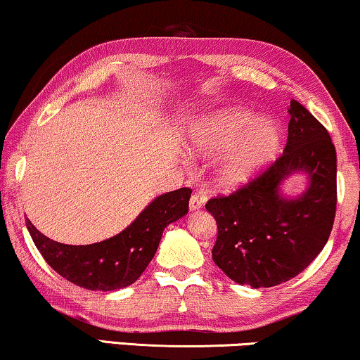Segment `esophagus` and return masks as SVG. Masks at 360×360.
<instances>
[{
    "instance_id": "34e87169",
    "label": "esophagus",
    "mask_w": 360,
    "mask_h": 360,
    "mask_svg": "<svg viewBox=\"0 0 360 360\" xmlns=\"http://www.w3.org/2000/svg\"><path fill=\"white\" fill-rule=\"evenodd\" d=\"M203 205H205V196H203V195L195 193V195L190 198V211L200 210Z\"/></svg>"
}]
</instances>
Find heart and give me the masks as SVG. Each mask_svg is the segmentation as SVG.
Wrapping results in <instances>:
<instances>
[{"label":"heart","mask_w":360,"mask_h":360,"mask_svg":"<svg viewBox=\"0 0 360 360\" xmlns=\"http://www.w3.org/2000/svg\"><path fill=\"white\" fill-rule=\"evenodd\" d=\"M282 132L272 117L248 108H223L200 117L186 136V149L198 157L221 154L214 167L216 184L238 188L274 160Z\"/></svg>","instance_id":"obj_1"}]
</instances>
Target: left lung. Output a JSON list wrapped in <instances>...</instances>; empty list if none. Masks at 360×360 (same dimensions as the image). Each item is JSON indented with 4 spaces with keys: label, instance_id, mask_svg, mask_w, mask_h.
<instances>
[{
    "label": "left lung",
    "instance_id": "8db88e82",
    "mask_svg": "<svg viewBox=\"0 0 360 360\" xmlns=\"http://www.w3.org/2000/svg\"><path fill=\"white\" fill-rule=\"evenodd\" d=\"M283 155L229 196L206 203L218 224L213 260L231 280L269 288L297 277L326 245L336 214V149L324 126L292 100ZM307 176V188L287 197L290 176Z\"/></svg>",
    "mask_w": 360,
    "mask_h": 360
}]
</instances>
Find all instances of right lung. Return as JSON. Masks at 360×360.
Returning a JSON list of instances; mask_svg holds the SVG:
<instances>
[{
    "label": "right lung",
    "mask_w": 360,
    "mask_h": 360,
    "mask_svg": "<svg viewBox=\"0 0 360 360\" xmlns=\"http://www.w3.org/2000/svg\"><path fill=\"white\" fill-rule=\"evenodd\" d=\"M190 195V188H180L155 196L124 231L95 244H62L44 236L29 219L26 226L39 252L58 275L86 290L112 292L141 277L164 229L188 213Z\"/></svg>",
    "instance_id": "add662e5"
}]
</instances>
